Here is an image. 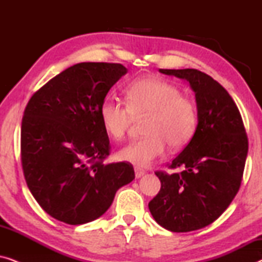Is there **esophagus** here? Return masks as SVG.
<instances>
[{
  "label": "esophagus",
  "instance_id": "34e87169",
  "mask_svg": "<svg viewBox=\"0 0 262 262\" xmlns=\"http://www.w3.org/2000/svg\"><path fill=\"white\" fill-rule=\"evenodd\" d=\"M145 174V170H143V169H141V168H135V175H136V178H141V177H143V175Z\"/></svg>",
  "mask_w": 262,
  "mask_h": 262
}]
</instances>
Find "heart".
<instances>
[{
    "mask_svg": "<svg viewBox=\"0 0 262 262\" xmlns=\"http://www.w3.org/2000/svg\"><path fill=\"white\" fill-rule=\"evenodd\" d=\"M126 103L106 96L100 105V119L106 134L121 141L134 118H145V136L118 151V159L137 167H148L162 156L167 145L180 149L191 141L198 124L195 103L181 89L161 78H138L125 88Z\"/></svg>",
    "mask_w": 262,
    "mask_h": 262,
    "instance_id": "obj_1",
    "label": "heart"
}]
</instances>
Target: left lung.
Returning a JSON list of instances; mask_svg holds the SVG:
<instances>
[{"label":"left lung","mask_w":262,"mask_h":262,"mask_svg":"<svg viewBox=\"0 0 262 262\" xmlns=\"http://www.w3.org/2000/svg\"><path fill=\"white\" fill-rule=\"evenodd\" d=\"M189 82L195 93L198 125L184 150L169 163L180 173L156 171L161 189L149 203L152 217L167 230L188 232L213 223L241 186L248 137L229 93L196 69H160Z\"/></svg>","instance_id":"obj_1"}]
</instances>
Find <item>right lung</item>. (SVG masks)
<instances>
[{
  "mask_svg": "<svg viewBox=\"0 0 262 262\" xmlns=\"http://www.w3.org/2000/svg\"><path fill=\"white\" fill-rule=\"evenodd\" d=\"M119 63H78L31 96L21 123V164L32 195L50 216L78 225L102 216L135 179L131 163L105 164L111 151L100 105L126 74Z\"/></svg>",
  "mask_w": 262,
  "mask_h": 262,
  "instance_id": "1",
  "label": "right lung"
}]
</instances>
